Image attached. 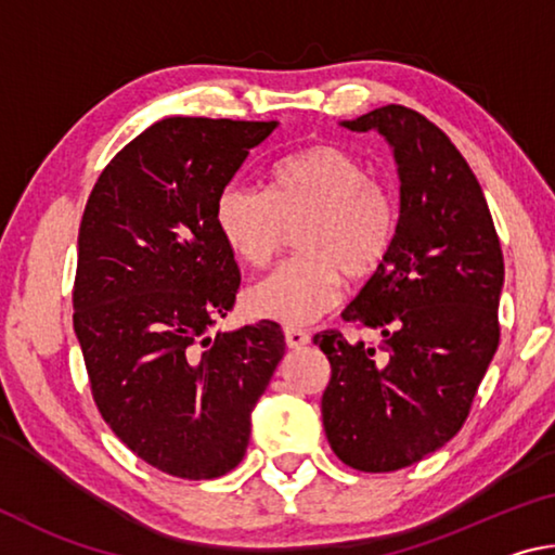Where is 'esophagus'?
<instances>
[{"label":"esophagus","mask_w":555,"mask_h":555,"mask_svg":"<svg viewBox=\"0 0 555 555\" xmlns=\"http://www.w3.org/2000/svg\"><path fill=\"white\" fill-rule=\"evenodd\" d=\"M284 340L286 345L291 347V350H298V347H304L311 343V337H308V333L298 331V327H284Z\"/></svg>","instance_id":"34e87169"}]
</instances>
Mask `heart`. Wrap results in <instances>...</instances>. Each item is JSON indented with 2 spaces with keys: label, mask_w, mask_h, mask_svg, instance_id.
<instances>
[{
  "label": "heart",
  "mask_w": 555,
  "mask_h": 555,
  "mask_svg": "<svg viewBox=\"0 0 555 555\" xmlns=\"http://www.w3.org/2000/svg\"><path fill=\"white\" fill-rule=\"evenodd\" d=\"M298 255L281 261L244 294L257 318L306 325L340 298L343 274L370 279L389 257L399 230L393 193L370 166L337 144H313L271 168L269 191L228 183L215 201V224L234 257L264 267L286 228Z\"/></svg>",
  "instance_id": "obj_1"
}]
</instances>
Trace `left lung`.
<instances>
[{"instance_id":"8db88e82","label":"left lung","mask_w":555,"mask_h":555,"mask_svg":"<svg viewBox=\"0 0 555 555\" xmlns=\"http://www.w3.org/2000/svg\"><path fill=\"white\" fill-rule=\"evenodd\" d=\"M343 127L387 137L401 210L389 257L343 311L382 333L379 350L340 331L313 337L331 362L323 428L345 465L391 473L463 428L500 345L504 257L482 188L443 129L403 105Z\"/></svg>"}]
</instances>
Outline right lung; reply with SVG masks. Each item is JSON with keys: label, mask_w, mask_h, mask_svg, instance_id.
<instances>
[{"label": "right lung", "mask_w": 555, "mask_h": 555, "mask_svg": "<svg viewBox=\"0 0 555 555\" xmlns=\"http://www.w3.org/2000/svg\"><path fill=\"white\" fill-rule=\"evenodd\" d=\"M274 129L166 117L112 158L82 212L73 327L92 399L131 453L183 480L240 465L284 357L274 321L208 335L240 288L215 201Z\"/></svg>", "instance_id": "add662e5"}]
</instances>
